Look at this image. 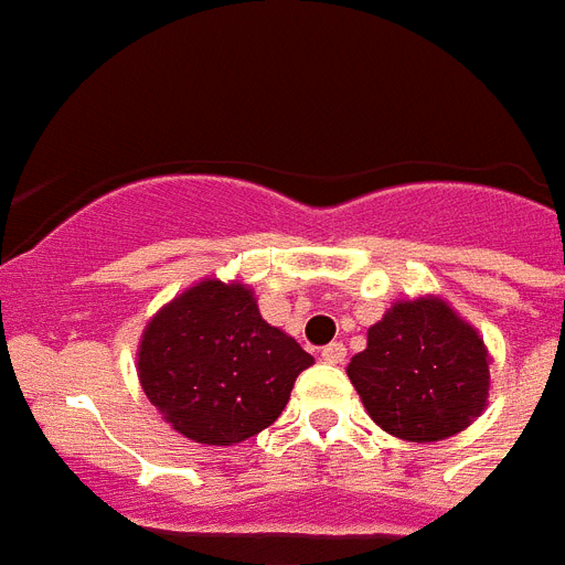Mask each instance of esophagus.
Wrapping results in <instances>:
<instances>
[{"label":"esophagus","instance_id":"34e87169","mask_svg":"<svg viewBox=\"0 0 565 565\" xmlns=\"http://www.w3.org/2000/svg\"><path fill=\"white\" fill-rule=\"evenodd\" d=\"M320 355H323V361H329V364H344L347 347L341 344V341H332V344H327L320 350Z\"/></svg>","mask_w":565,"mask_h":565}]
</instances>
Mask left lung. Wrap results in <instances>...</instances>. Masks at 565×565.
<instances>
[{
    "instance_id": "left-lung-1",
    "label": "left lung",
    "mask_w": 565,
    "mask_h": 565,
    "mask_svg": "<svg viewBox=\"0 0 565 565\" xmlns=\"http://www.w3.org/2000/svg\"><path fill=\"white\" fill-rule=\"evenodd\" d=\"M347 376L376 426L408 444H435L481 417L490 394L484 338L440 300H399L367 329Z\"/></svg>"
}]
</instances>
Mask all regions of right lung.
I'll return each instance as SVG.
<instances>
[{"mask_svg": "<svg viewBox=\"0 0 565 565\" xmlns=\"http://www.w3.org/2000/svg\"><path fill=\"white\" fill-rule=\"evenodd\" d=\"M315 364L303 347L259 315L242 282L201 279L148 320L137 353L139 385L189 440L233 446L282 414L295 379Z\"/></svg>", "mask_w": 565, "mask_h": 565, "instance_id": "right-lung-1", "label": "right lung"}]
</instances>
